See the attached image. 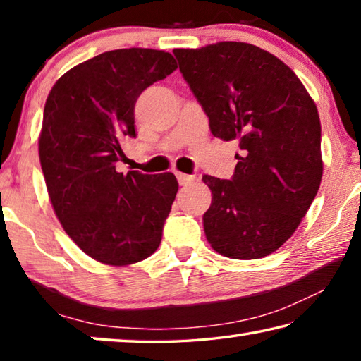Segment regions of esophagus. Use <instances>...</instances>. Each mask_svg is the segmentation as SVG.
<instances>
[{
    "mask_svg": "<svg viewBox=\"0 0 361 361\" xmlns=\"http://www.w3.org/2000/svg\"><path fill=\"white\" fill-rule=\"evenodd\" d=\"M176 178H178V183L181 186H189L195 181L194 175H186V173H176Z\"/></svg>",
    "mask_w": 361,
    "mask_h": 361,
    "instance_id": "1",
    "label": "esophagus"
}]
</instances>
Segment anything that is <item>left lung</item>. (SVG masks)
<instances>
[{
    "mask_svg": "<svg viewBox=\"0 0 361 361\" xmlns=\"http://www.w3.org/2000/svg\"><path fill=\"white\" fill-rule=\"evenodd\" d=\"M180 71L210 130L237 140L231 180L204 175L213 194L204 215L219 255L258 259L290 239L319 192L322 129L314 100L282 60L247 42L175 49Z\"/></svg>",
    "mask_w": 361,
    "mask_h": 361,
    "instance_id": "1",
    "label": "left lung"
}]
</instances>
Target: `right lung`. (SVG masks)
<instances>
[{
    "label": "right lung",
    "mask_w": 361,
    "mask_h": 361,
    "mask_svg": "<svg viewBox=\"0 0 361 361\" xmlns=\"http://www.w3.org/2000/svg\"><path fill=\"white\" fill-rule=\"evenodd\" d=\"M172 54L154 49L103 52L54 84L44 106L39 161L54 212L90 258L127 266L162 239L178 181L173 173L116 170L122 138H135V103L173 73Z\"/></svg>",
    "instance_id": "1"
}]
</instances>
